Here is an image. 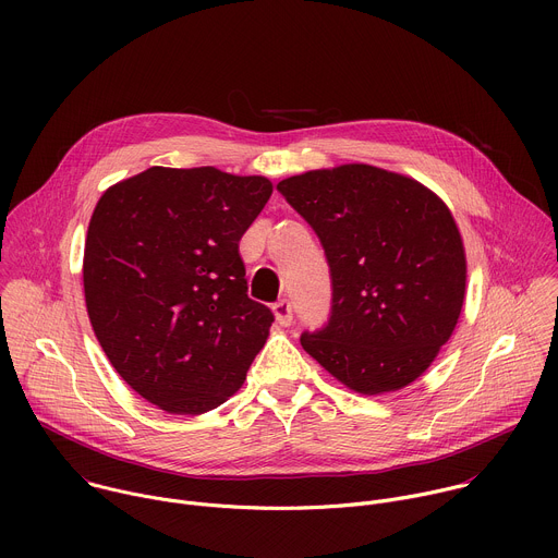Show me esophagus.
I'll return each mask as SVG.
<instances>
[{
  "label": "esophagus",
  "mask_w": 558,
  "mask_h": 558,
  "mask_svg": "<svg viewBox=\"0 0 558 558\" xmlns=\"http://www.w3.org/2000/svg\"><path fill=\"white\" fill-rule=\"evenodd\" d=\"M274 317L280 327H289L293 320V308L289 300H280L274 304Z\"/></svg>",
  "instance_id": "1"
}]
</instances>
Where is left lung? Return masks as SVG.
Instances as JSON below:
<instances>
[{
	"instance_id": "obj_1",
	"label": "left lung",
	"mask_w": 558,
	"mask_h": 558,
	"mask_svg": "<svg viewBox=\"0 0 558 558\" xmlns=\"http://www.w3.org/2000/svg\"><path fill=\"white\" fill-rule=\"evenodd\" d=\"M323 241L333 306L302 349L347 388L395 392L450 340L465 298V250L448 205L420 181L366 163L278 183Z\"/></svg>"
}]
</instances>
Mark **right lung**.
Here are the masks:
<instances>
[{
    "label": "right lung",
    "instance_id": "obj_1",
    "mask_svg": "<svg viewBox=\"0 0 558 558\" xmlns=\"http://www.w3.org/2000/svg\"><path fill=\"white\" fill-rule=\"evenodd\" d=\"M267 177L154 166L110 185L90 218L84 293L114 371L172 415H203L245 384L274 313L247 295L238 243Z\"/></svg>",
    "mask_w": 558,
    "mask_h": 558
}]
</instances>
